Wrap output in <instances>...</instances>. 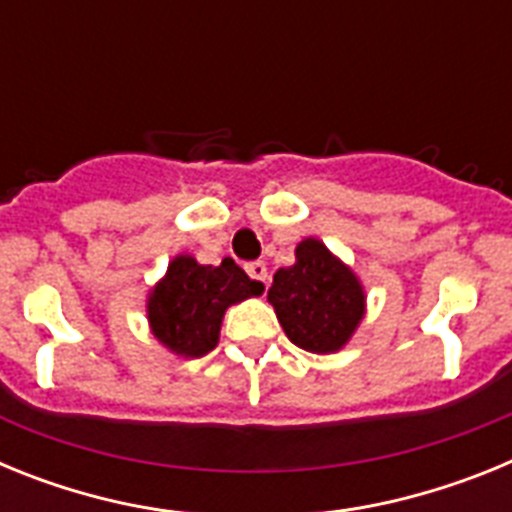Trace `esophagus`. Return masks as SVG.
<instances>
[{
	"label": "esophagus",
	"instance_id": "1",
	"mask_svg": "<svg viewBox=\"0 0 512 512\" xmlns=\"http://www.w3.org/2000/svg\"><path fill=\"white\" fill-rule=\"evenodd\" d=\"M246 274L251 279H256V282H269V269H266L264 261H251V264H246Z\"/></svg>",
	"mask_w": 512,
	"mask_h": 512
}]
</instances>
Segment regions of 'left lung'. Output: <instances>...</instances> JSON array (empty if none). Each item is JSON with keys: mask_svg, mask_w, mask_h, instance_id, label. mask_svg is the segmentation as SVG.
I'll list each match as a JSON object with an SVG mask.
<instances>
[{"mask_svg": "<svg viewBox=\"0 0 512 512\" xmlns=\"http://www.w3.org/2000/svg\"><path fill=\"white\" fill-rule=\"evenodd\" d=\"M295 259L274 274L269 302L295 346L310 354H336L364 318V287L351 266L318 238L297 243Z\"/></svg>", "mask_w": 512, "mask_h": 512, "instance_id": "obj_1", "label": "left lung"}]
</instances>
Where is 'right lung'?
<instances>
[{
	"instance_id": "obj_1",
	"label": "right lung",
	"mask_w": 512,
	"mask_h": 512,
	"mask_svg": "<svg viewBox=\"0 0 512 512\" xmlns=\"http://www.w3.org/2000/svg\"><path fill=\"white\" fill-rule=\"evenodd\" d=\"M261 292L264 284L248 279L233 259L205 266L182 253L148 295V325L171 354L200 359L220 341L225 310Z\"/></svg>"
}]
</instances>
